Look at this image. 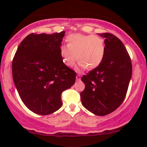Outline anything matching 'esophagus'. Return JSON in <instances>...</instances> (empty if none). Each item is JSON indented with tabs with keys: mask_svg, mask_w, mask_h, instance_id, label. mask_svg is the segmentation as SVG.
I'll return each mask as SVG.
<instances>
[{
	"mask_svg": "<svg viewBox=\"0 0 147 147\" xmlns=\"http://www.w3.org/2000/svg\"><path fill=\"white\" fill-rule=\"evenodd\" d=\"M76 80L78 81H80V75H77V77H76Z\"/></svg>",
	"mask_w": 147,
	"mask_h": 147,
	"instance_id": "1",
	"label": "esophagus"
}]
</instances>
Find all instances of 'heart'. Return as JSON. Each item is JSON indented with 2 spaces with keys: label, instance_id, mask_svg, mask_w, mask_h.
<instances>
[{
  "label": "heart",
  "instance_id": "b5f03b06",
  "mask_svg": "<svg viewBox=\"0 0 147 147\" xmlns=\"http://www.w3.org/2000/svg\"><path fill=\"white\" fill-rule=\"evenodd\" d=\"M67 45L60 47V56L64 64L72 67L77 59L80 68L92 69L101 64L106 47L101 38L93 35L71 34L67 37Z\"/></svg>",
  "mask_w": 147,
  "mask_h": 147
}]
</instances>
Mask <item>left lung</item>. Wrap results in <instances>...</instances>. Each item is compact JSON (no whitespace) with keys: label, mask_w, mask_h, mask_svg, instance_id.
Masks as SVG:
<instances>
[{"label":"left lung","mask_w":147,"mask_h":147,"mask_svg":"<svg viewBox=\"0 0 147 147\" xmlns=\"http://www.w3.org/2000/svg\"><path fill=\"white\" fill-rule=\"evenodd\" d=\"M105 38V57L101 64L83 75L85 88L80 93L83 106L98 116L116 110L124 101L132 74L131 58L122 42L111 33Z\"/></svg>","instance_id":"8db88e82"}]
</instances>
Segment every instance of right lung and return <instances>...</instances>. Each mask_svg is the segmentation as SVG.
I'll use <instances>...</instances> for the list:
<instances>
[{"instance_id": "add662e5", "label": "right lung", "mask_w": 147, "mask_h": 147, "mask_svg": "<svg viewBox=\"0 0 147 147\" xmlns=\"http://www.w3.org/2000/svg\"><path fill=\"white\" fill-rule=\"evenodd\" d=\"M65 33L30 34L13 57L12 74L19 96L38 115L58 110L63 105L62 92L75 82L76 72L64 64L60 56Z\"/></svg>"}]
</instances>
